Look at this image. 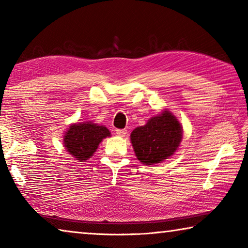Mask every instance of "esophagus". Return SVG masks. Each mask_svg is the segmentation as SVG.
<instances>
[{
  "mask_svg": "<svg viewBox=\"0 0 248 248\" xmlns=\"http://www.w3.org/2000/svg\"><path fill=\"white\" fill-rule=\"evenodd\" d=\"M116 133L118 134L119 137H124L125 134H127V130H125V129H117Z\"/></svg>",
  "mask_w": 248,
  "mask_h": 248,
  "instance_id": "obj_1",
  "label": "esophagus"
}]
</instances>
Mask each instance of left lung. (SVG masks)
I'll list each match as a JSON object with an SVG mask.
<instances>
[{
	"label": "left lung",
	"instance_id": "obj_1",
	"mask_svg": "<svg viewBox=\"0 0 248 248\" xmlns=\"http://www.w3.org/2000/svg\"><path fill=\"white\" fill-rule=\"evenodd\" d=\"M130 137L138 159L153 165L174 154L182 141L183 129L174 115L164 111L134 129Z\"/></svg>",
	"mask_w": 248,
	"mask_h": 248
}]
</instances>
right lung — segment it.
Listing matches in <instances>:
<instances>
[{
	"mask_svg": "<svg viewBox=\"0 0 248 248\" xmlns=\"http://www.w3.org/2000/svg\"><path fill=\"white\" fill-rule=\"evenodd\" d=\"M109 136V130L103 125L92 123L77 124L69 128L63 141L66 151L73 157L85 161L94 154L103 139Z\"/></svg>",
	"mask_w": 248,
	"mask_h": 248,
	"instance_id": "add662e5",
	"label": "right lung"
}]
</instances>
